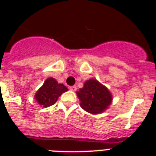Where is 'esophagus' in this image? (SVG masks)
Wrapping results in <instances>:
<instances>
[{"label": "esophagus", "mask_w": 156, "mask_h": 156, "mask_svg": "<svg viewBox=\"0 0 156 156\" xmlns=\"http://www.w3.org/2000/svg\"><path fill=\"white\" fill-rule=\"evenodd\" d=\"M69 89L70 90L75 91V90H76V86H70V87H69Z\"/></svg>", "instance_id": "34e87169"}]
</instances>
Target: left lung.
<instances>
[{"label": "left lung", "instance_id": "1", "mask_svg": "<svg viewBox=\"0 0 156 156\" xmlns=\"http://www.w3.org/2000/svg\"><path fill=\"white\" fill-rule=\"evenodd\" d=\"M76 94L80 101V106L89 113H101L108 108L112 96L108 88L96 80L90 79L83 84Z\"/></svg>", "mask_w": 156, "mask_h": 156}]
</instances>
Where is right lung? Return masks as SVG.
Listing matches in <instances>:
<instances>
[{"label": "right lung", "instance_id": "obj_1", "mask_svg": "<svg viewBox=\"0 0 156 156\" xmlns=\"http://www.w3.org/2000/svg\"><path fill=\"white\" fill-rule=\"evenodd\" d=\"M68 89L62 83H58L54 78H48L43 86L37 90L35 94V99L37 103L47 108L52 105L57 101L62 94L67 91Z\"/></svg>", "mask_w": 156, "mask_h": 156}]
</instances>
